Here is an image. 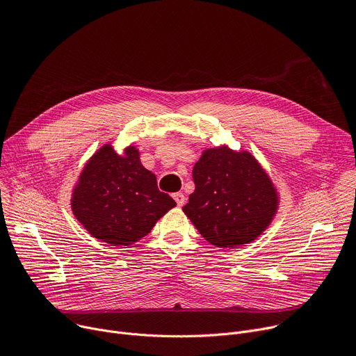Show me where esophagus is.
Returning <instances> with one entry per match:
<instances>
[{
	"mask_svg": "<svg viewBox=\"0 0 356 356\" xmlns=\"http://www.w3.org/2000/svg\"><path fill=\"white\" fill-rule=\"evenodd\" d=\"M173 198L176 200L177 206H183V204H184V200H186V197H184V194H183V193H175V194H173Z\"/></svg>",
	"mask_w": 356,
	"mask_h": 356,
	"instance_id": "obj_1",
	"label": "esophagus"
}]
</instances>
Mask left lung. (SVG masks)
Instances as JSON below:
<instances>
[{"label": "left lung", "instance_id": "1", "mask_svg": "<svg viewBox=\"0 0 356 356\" xmlns=\"http://www.w3.org/2000/svg\"><path fill=\"white\" fill-rule=\"evenodd\" d=\"M194 191L183 207L201 236L218 248L257 239L272 222L279 197L249 152L207 149L193 168Z\"/></svg>", "mask_w": 356, "mask_h": 356}]
</instances>
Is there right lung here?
Instances as JSON below:
<instances>
[{"label":"right lung","mask_w":356,"mask_h":356,"mask_svg":"<svg viewBox=\"0 0 356 356\" xmlns=\"http://www.w3.org/2000/svg\"><path fill=\"white\" fill-rule=\"evenodd\" d=\"M175 206L169 194L159 191L156 176L142 166L135 146L118 155L110 143L86 163L72 197L79 222L114 246L139 241Z\"/></svg>","instance_id":"1"}]
</instances>
